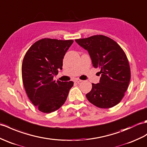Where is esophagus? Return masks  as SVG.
Masks as SVG:
<instances>
[{
    "label": "esophagus",
    "mask_w": 147,
    "mask_h": 147,
    "mask_svg": "<svg viewBox=\"0 0 147 147\" xmlns=\"http://www.w3.org/2000/svg\"><path fill=\"white\" fill-rule=\"evenodd\" d=\"M81 81H82V80H81L80 79H76L74 80L75 83H80V82H81Z\"/></svg>",
    "instance_id": "esophagus-1"
}]
</instances>
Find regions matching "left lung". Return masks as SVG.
Segmentation results:
<instances>
[{"mask_svg":"<svg viewBox=\"0 0 147 147\" xmlns=\"http://www.w3.org/2000/svg\"><path fill=\"white\" fill-rule=\"evenodd\" d=\"M86 49L94 68L100 69V83L92 84L86 94L91 103L100 108H110L123 98L131 78L130 67L125 53L114 40L103 35H94L75 40Z\"/></svg>","mask_w":147,"mask_h":147,"instance_id":"obj_1","label":"left lung"}]
</instances>
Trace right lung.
Here are the masks:
<instances>
[{
  "mask_svg": "<svg viewBox=\"0 0 147 147\" xmlns=\"http://www.w3.org/2000/svg\"><path fill=\"white\" fill-rule=\"evenodd\" d=\"M73 40L44 38L37 40L26 52L22 64V78L27 96L44 113L63 106L74 83L53 80L62 69L63 59Z\"/></svg>",
  "mask_w": 147,
  "mask_h": 147,
  "instance_id": "add662e5",
  "label": "right lung"
}]
</instances>
